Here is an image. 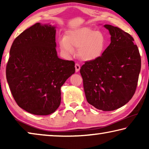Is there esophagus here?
Listing matches in <instances>:
<instances>
[{"mask_svg": "<svg viewBox=\"0 0 149 149\" xmlns=\"http://www.w3.org/2000/svg\"><path fill=\"white\" fill-rule=\"evenodd\" d=\"M75 72H78L80 70V65L79 64H75Z\"/></svg>", "mask_w": 149, "mask_h": 149, "instance_id": "esophagus-1", "label": "esophagus"}]
</instances>
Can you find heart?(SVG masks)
Instances as JSON below:
<instances>
[{"label": "heart", "mask_w": 149, "mask_h": 149, "mask_svg": "<svg viewBox=\"0 0 149 149\" xmlns=\"http://www.w3.org/2000/svg\"><path fill=\"white\" fill-rule=\"evenodd\" d=\"M60 49L65 56L74 54L77 49V55L85 62L95 60L102 56L107 47V39L102 33L87 27L68 30L64 37L59 41Z\"/></svg>", "instance_id": "heart-1"}]
</instances>
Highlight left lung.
<instances>
[{
    "instance_id": "left-lung-1",
    "label": "left lung",
    "mask_w": 149,
    "mask_h": 149,
    "mask_svg": "<svg viewBox=\"0 0 149 149\" xmlns=\"http://www.w3.org/2000/svg\"><path fill=\"white\" fill-rule=\"evenodd\" d=\"M111 42L102 56L86 62L80 73L87 102L99 110L112 111L132 99L141 71V56L133 37L119 27L104 26Z\"/></svg>"
}]
</instances>
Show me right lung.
Wrapping results in <instances>:
<instances>
[{"instance_id": "add662e5", "label": "right lung", "mask_w": 149, "mask_h": 149, "mask_svg": "<svg viewBox=\"0 0 149 149\" xmlns=\"http://www.w3.org/2000/svg\"><path fill=\"white\" fill-rule=\"evenodd\" d=\"M56 27L35 24L12 45L6 79L17 105L27 112L45 116L61 102L60 88L75 73V63L60 58L56 50Z\"/></svg>"}]
</instances>
